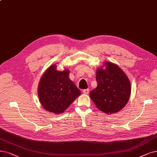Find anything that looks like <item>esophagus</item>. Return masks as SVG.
I'll return each mask as SVG.
<instances>
[{
  "label": "esophagus",
  "instance_id": "esophagus-1",
  "mask_svg": "<svg viewBox=\"0 0 157 157\" xmlns=\"http://www.w3.org/2000/svg\"><path fill=\"white\" fill-rule=\"evenodd\" d=\"M89 92V89H84V90H83V93L85 94H88Z\"/></svg>",
  "mask_w": 157,
  "mask_h": 157
}]
</instances>
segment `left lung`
Wrapping results in <instances>:
<instances>
[{"label":"left lung","instance_id":"8db88e82","mask_svg":"<svg viewBox=\"0 0 157 157\" xmlns=\"http://www.w3.org/2000/svg\"><path fill=\"white\" fill-rule=\"evenodd\" d=\"M96 71L97 87L90 97L97 108L106 114L120 111L128 102L131 86L129 79L118 65L106 61Z\"/></svg>","mask_w":157,"mask_h":157}]
</instances>
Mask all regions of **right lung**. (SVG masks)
<instances>
[{
	"label": "right lung",
	"mask_w": 157,
	"mask_h": 157,
	"mask_svg": "<svg viewBox=\"0 0 157 157\" xmlns=\"http://www.w3.org/2000/svg\"><path fill=\"white\" fill-rule=\"evenodd\" d=\"M55 65L50 66L38 86V96L43 108L55 114L63 113L81 94V91L69 79V71H57Z\"/></svg>",
	"instance_id": "1"
}]
</instances>
